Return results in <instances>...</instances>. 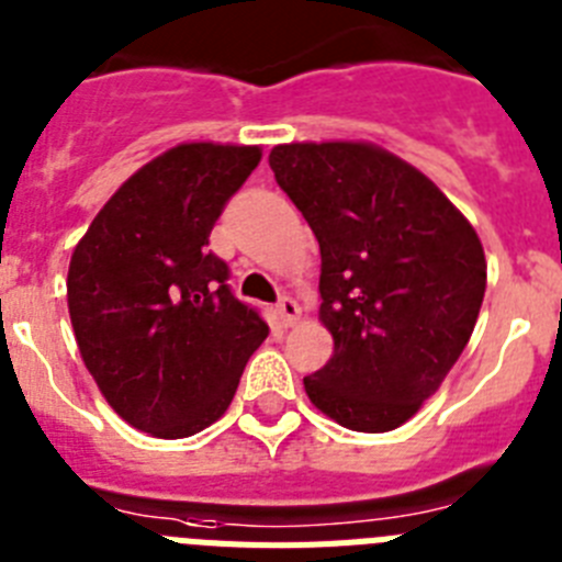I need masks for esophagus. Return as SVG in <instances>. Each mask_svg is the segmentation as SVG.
I'll list each match as a JSON object with an SVG mask.
<instances>
[{"instance_id":"34e87169","label":"esophagus","mask_w":562,"mask_h":562,"mask_svg":"<svg viewBox=\"0 0 562 562\" xmlns=\"http://www.w3.org/2000/svg\"><path fill=\"white\" fill-rule=\"evenodd\" d=\"M277 314H280V322L282 325H294L296 319H300V305H296L294 296H280V302H277Z\"/></svg>"}]
</instances>
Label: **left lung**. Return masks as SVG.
<instances>
[{"mask_svg": "<svg viewBox=\"0 0 562 562\" xmlns=\"http://www.w3.org/2000/svg\"><path fill=\"white\" fill-rule=\"evenodd\" d=\"M268 164L322 254L334 356L305 393L356 432L402 427L475 328L486 291L475 228L416 166L370 144H285Z\"/></svg>", "mask_w": 562, "mask_h": 562, "instance_id": "left-lung-1", "label": "left lung"}]
</instances>
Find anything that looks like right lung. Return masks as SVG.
Segmentation results:
<instances>
[{
    "label": "right lung",
    "mask_w": 562,
    "mask_h": 562,
    "mask_svg": "<svg viewBox=\"0 0 562 562\" xmlns=\"http://www.w3.org/2000/svg\"><path fill=\"white\" fill-rule=\"evenodd\" d=\"M257 164V146H175L106 200L72 251L67 305L78 350L135 429L187 438L217 422L268 336L209 248Z\"/></svg>",
    "instance_id": "add662e5"
}]
</instances>
